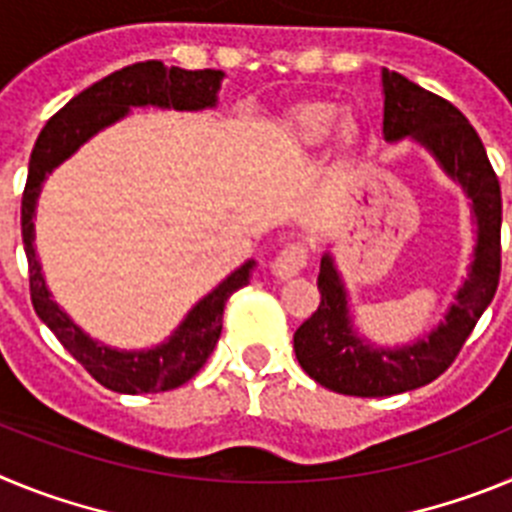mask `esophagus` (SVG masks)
I'll return each mask as SVG.
<instances>
[{
  "label": "esophagus",
  "instance_id": "esophagus-1",
  "mask_svg": "<svg viewBox=\"0 0 512 512\" xmlns=\"http://www.w3.org/2000/svg\"><path fill=\"white\" fill-rule=\"evenodd\" d=\"M307 264V246L305 243H289L277 253V259L271 261V274L277 279L297 277Z\"/></svg>",
  "mask_w": 512,
  "mask_h": 512
}]
</instances>
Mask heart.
Wrapping results in <instances>:
<instances>
[{"mask_svg":"<svg viewBox=\"0 0 512 512\" xmlns=\"http://www.w3.org/2000/svg\"><path fill=\"white\" fill-rule=\"evenodd\" d=\"M338 107L325 102H305L297 104L295 110L287 117L289 135L300 143V146H318L333 133L338 122ZM348 130V125H346Z\"/></svg>","mask_w":512,"mask_h":512,"instance_id":"b5f03b06","label":"heart"}]
</instances>
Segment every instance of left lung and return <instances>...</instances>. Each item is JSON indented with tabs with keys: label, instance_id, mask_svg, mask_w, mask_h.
Listing matches in <instances>:
<instances>
[{
	"label": "left lung",
	"instance_id": "left-lung-1",
	"mask_svg": "<svg viewBox=\"0 0 512 512\" xmlns=\"http://www.w3.org/2000/svg\"><path fill=\"white\" fill-rule=\"evenodd\" d=\"M387 143L413 140L431 153L451 182L467 194L474 220V248L467 277L443 320L402 346H379L361 336L351 312V295L333 253L320 259V305L297 328L295 354L300 366L323 387L341 395L387 397L418 390L441 377L456 359L500 282V182L485 146L454 104L425 92L402 74L382 69Z\"/></svg>",
	"mask_w": 512,
	"mask_h": 512
}]
</instances>
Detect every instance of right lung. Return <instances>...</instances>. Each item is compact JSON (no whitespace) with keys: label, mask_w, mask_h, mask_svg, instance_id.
<instances>
[{"label":"right lung","mask_w":512,"mask_h":512,"mask_svg":"<svg viewBox=\"0 0 512 512\" xmlns=\"http://www.w3.org/2000/svg\"><path fill=\"white\" fill-rule=\"evenodd\" d=\"M225 74L215 69L187 71L179 66H164L161 61L133 63L115 74L104 76L81 94H76L63 110L45 122L35 140L27 184L22 194V246L30 266V297L38 318L56 333L63 348L79 361L99 384L122 395L140 392H166L182 387L200 372L207 356L212 354L220 330L223 310L235 289L246 287L256 261L248 259L202 300L192 305L184 320L171 330L166 341L151 348H115L92 338L53 300L45 284L43 266L35 253V207L45 179L74 156L84 143L110 128L135 107H158V110L202 112L215 110L217 92Z\"/></svg>","instance_id":"obj_1"}]
</instances>
